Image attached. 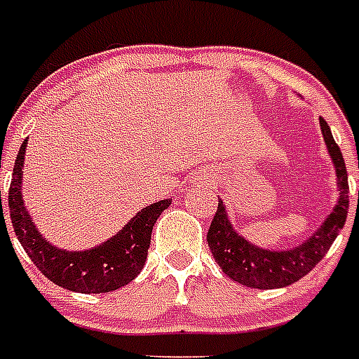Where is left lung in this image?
Masks as SVG:
<instances>
[{
  "label": "left lung",
  "mask_w": 359,
  "mask_h": 359,
  "mask_svg": "<svg viewBox=\"0 0 359 359\" xmlns=\"http://www.w3.org/2000/svg\"><path fill=\"white\" fill-rule=\"evenodd\" d=\"M320 128L324 135L327 152L332 156L335 175H337L339 198L337 205L327 215L324 224L314 231L307 241L288 250H267L248 243L233 229L228 218V210L222 199H218V209L210 222L207 243H209L212 258L229 278H233L243 286L258 290L284 288L297 283L299 278L313 271L318 262L324 258L333 241L343 229L348 212V173L344 165L339 144L333 141L332 130L320 118ZM359 201V191H358Z\"/></svg>",
  "instance_id": "8db88e82"
}]
</instances>
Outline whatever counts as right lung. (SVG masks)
I'll return each mask as SVG.
<instances>
[{
	"mask_svg": "<svg viewBox=\"0 0 359 359\" xmlns=\"http://www.w3.org/2000/svg\"><path fill=\"white\" fill-rule=\"evenodd\" d=\"M27 139L16 154L9 188V212L15 233L29 259L48 280L62 288L81 294L113 292L141 273L149 254L150 235L158 216L171 205V199H161L137 212L118 233L90 250H64L50 245L35 228L32 216L22 199V168ZM1 209V191H0Z\"/></svg>",
	"mask_w": 359,
	"mask_h": 359,
	"instance_id": "right-lung-1",
	"label": "right lung"
}]
</instances>
